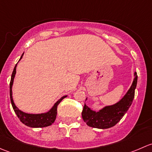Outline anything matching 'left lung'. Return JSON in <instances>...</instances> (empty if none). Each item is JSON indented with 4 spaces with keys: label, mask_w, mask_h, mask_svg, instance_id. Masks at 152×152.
I'll use <instances>...</instances> for the list:
<instances>
[{
    "label": "left lung",
    "mask_w": 152,
    "mask_h": 152,
    "mask_svg": "<svg viewBox=\"0 0 152 152\" xmlns=\"http://www.w3.org/2000/svg\"><path fill=\"white\" fill-rule=\"evenodd\" d=\"M137 82V75L134 72V79L129 90L125 96L116 104L106 106L96 112L92 110L85 104L82 116L83 121L89 126L98 129H108L113 127L120 121L131 106L134 97V90ZM87 100V99H86Z\"/></svg>",
    "instance_id": "obj_1"
}]
</instances>
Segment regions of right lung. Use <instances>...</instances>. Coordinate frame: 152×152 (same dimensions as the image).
Wrapping results in <instances>:
<instances>
[{
  "instance_id": "right-lung-1",
  "label": "right lung",
  "mask_w": 152,
  "mask_h": 152,
  "mask_svg": "<svg viewBox=\"0 0 152 152\" xmlns=\"http://www.w3.org/2000/svg\"><path fill=\"white\" fill-rule=\"evenodd\" d=\"M23 55V53L22 56H21L20 59H22ZM17 65H18V64H16L15 68H14L13 72H12V78H11L10 85V100L11 103H12V107H13L14 111L16 113L17 116H18V118L20 119V121L23 124L26 125L27 126L32 127V128H42V127H46L48 126H50L55 121V120H56V114H57V106L59 105V104L61 102H62V99H65V97H67V96H62L60 99H59V100L54 104L53 107H52L48 112H47V113H40V114H30V113H24V112L20 110L19 109L15 106V103H14L13 98H12V85H13L14 79H15V74H16Z\"/></svg>"
}]
</instances>
